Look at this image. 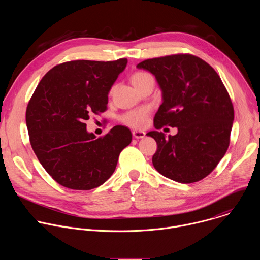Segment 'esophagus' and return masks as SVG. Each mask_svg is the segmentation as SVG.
Returning a JSON list of instances; mask_svg holds the SVG:
<instances>
[{
  "label": "esophagus",
  "mask_w": 260,
  "mask_h": 260,
  "mask_svg": "<svg viewBox=\"0 0 260 260\" xmlns=\"http://www.w3.org/2000/svg\"><path fill=\"white\" fill-rule=\"evenodd\" d=\"M133 136L136 139H143L146 136V133L143 132V131H134Z\"/></svg>",
  "instance_id": "esophagus-1"
}]
</instances>
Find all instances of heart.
Here are the masks:
<instances>
[{
	"label": "heart",
	"instance_id": "obj_1",
	"mask_svg": "<svg viewBox=\"0 0 260 260\" xmlns=\"http://www.w3.org/2000/svg\"><path fill=\"white\" fill-rule=\"evenodd\" d=\"M152 78L150 74H148L146 72H135L133 75L131 76V81L133 85L139 89L148 79ZM114 87L111 88L110 92H112ZM151 112V110L149 107H140L136 109H132L126 111L125 113H123L120 116V121L131 127L134 128H143L146 126L148 122V117H149V114Z\"/></svg>",
	"mask_w": 260,
	"mask_h": 260
}]
</instances>
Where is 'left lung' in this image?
I'll list each match as a JSON object with an SVG mask.
<instances>
[{"instance_id": "8db88e82", "label": "left lung", "mask_w": 260, "mask_h": 260, "mask_svg": "<svg viewBox=\"0 0 260 260\" xmlns=\"http://www.w3.org/2000/svg\"><path fill=\"white\" fill-rule=\"evenodd\" d=\"M137 68L152 73L162 91L155 128H178L169 139L158 131L147 134L157 143L154 168L179 183L204 179L230 145L235 112L223 82L208 62L192 54L146 59Z\"/></svg>"}]
</instances>
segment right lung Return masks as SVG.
I'll use <instances>...</instances> for the list:
<instances>
[{
    "label": "right lung",
    "instance_id": "1",
    "mask_svg": "<svg viewBox=\"0 0 260 260\" xmlns=\"http://www.w3.org/2000/svg\"><path fill=\"white\" fill-rule=\"evenodd\" d=\"M126 63V58L62 62L45 74L32 93L25 113L29 142L45 171L62 186L99 187L132 142L123 125L96 139L84 123L107 110L108 93Z\"/></svg>",
    "mask_w": 260,
    "mask_h": 260
}]
</instances>
